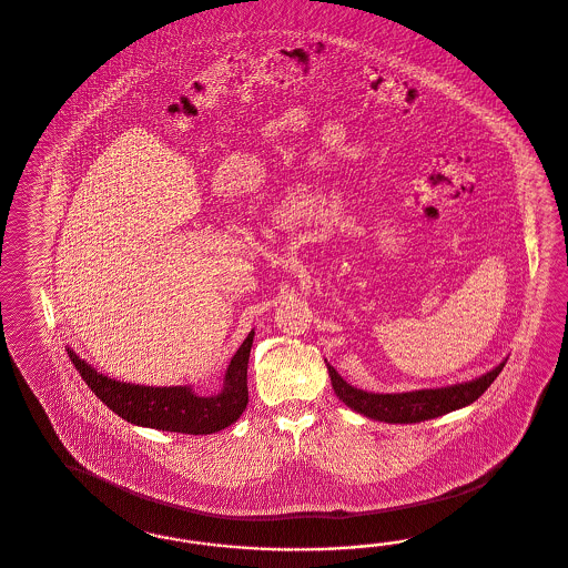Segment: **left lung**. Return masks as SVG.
Wrapping results in <instances>:
<instances>
[{
    "mask_svg": "<svg viewBox=\"0 0 568 568\" xmlns=\"http://www.w3.org/2000/svg\"><path fill=\"white\" fill-rule=\"evenodd\" d=\"M504 365L506 363L497 365L493 372L485 373L483 377L471 379L468 384H455L449 388H436V390L403 392V394H372V392L358 390L351 384H346L332 365H327V369L332 377L333 390L339 396V400H344L354 412L363 413L377 422H388V424H417L474 403L495 382V377L501 373Z\"/></svg>",
    "mask_w": 568,
    "mask_h": 568,
    "instance_id": "1",
    "label": "left lung"
}]
</instances>
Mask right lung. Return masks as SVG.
<instances>
[{
    "instance_id": "1",
    "label": "right lung",
    "mask_w": 568,
    "mask_h": 568,
    "mask_svg": "<svg viewBox=\"0 0 568 568\" xmlns=\"http://www.w3.org/2000/svg\"><path fill=\"white\" fill-rule=\"evenodd\" d=\"M252 344L254 332L239 346L224 375V388L214 396H199L189 386L153 388L125 384L97 372L71 348H67V354L88 388L125 422L155 430L214 434L235 424L247 407V361Z\"/></svg>"
}]
</instances>
